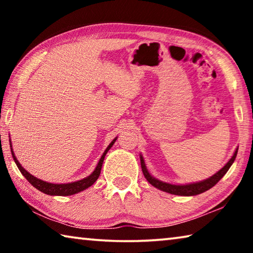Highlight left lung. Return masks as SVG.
Returning a JSON list of instances; mask_svg holds the SVG:
<instances>
[{
    "mask_svg": "<svg viewBox=\"0 0 253 253\" xmlns=\"http://www.w3.org/2000/svg\"><path fill=\"white\" fill-rule=\"evenodd\" d=\"M237 154H238V147L234 151L233 156L230 158L229 162L226 163V164L220 170H217L215 174H213L212 176H210L207 179H203V181L188 183V184H170V183L163 182L161 179H157L148 172L146 164H145L144 157L142 155L139 156H140V165H142V170L144 173V176L147 179L148 183L152 184L154 187H156L158 190L166 192V193H169V194L181 195V196H193V195L203 193V192L210 190V188L215 185V184L224 176L225 173L228 172L229 169L231 168V165L233 164L235 157H237Z\"/></svg>",
    "mask_w": 253,
    "mask_h": 253,
    "instance_id": "obj_1",
    "label": "left lung"
}]
</instances>
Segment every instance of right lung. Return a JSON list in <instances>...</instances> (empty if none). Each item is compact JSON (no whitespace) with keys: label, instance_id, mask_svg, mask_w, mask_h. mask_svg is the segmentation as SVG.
<instances>
[{"label":"right lung","instance_id":"obj_1","mask_svg":"<svg viewBox=\"0 0 253 253\" xmlns=\"http://www.w3.org/2000/svg\"><path fill=\"white\" fill-rule=\"evenodd\" d=\"M116 139H117V137H115V138L111 140V143L108 145V146H107V148L105 149V152L102 153L99 162H98L96 169H93V172L90 175H88L87 177H84L83 179H79V181L71 182V183H63V184L49 183V182L42 181V179L38 178L36 176H33L32 174H30L27 169H24L22 168V165H21L19 163L18 158L15 157L14 153H13V148H12L11 140H10V147H11L12 157H13L16 166H18V169H20V172L22 173L23 176L27 178L30 183H31V185H33L34 187L37 188V190H39L40 192H42V193H44V194L58 195V196H68V195L79 193V192L85 190V188L90 187L92 184L97 181V178L99 177V175H100L101 166H102V163H104L106 154L108 153V151L111 148V146H113V145L115 144V142H116Z\"/></svg>","mask_w":253,"mask_h":253}]
</instances>
